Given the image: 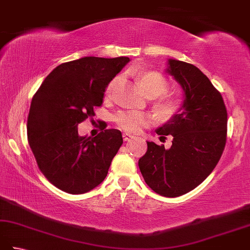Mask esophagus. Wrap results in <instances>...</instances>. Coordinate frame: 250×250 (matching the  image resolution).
<instances>
[{
	"label": "esophagus",
	"instance_id": "34e87169",
	"mask_svg": "<svg viewBox=\"0 0 250 250\" xmlns=\"http://www.w3.org/2000/svg\"><path fill=\"white\" fill-rule=\"evenodd\" d=\"M122 137H124L125 141H129V140L132 139V137H133V136H132V135L129 134V133H126V132H125L124 135H122Z\"/></svg>",
	"mask_w": 250,
	"mask_h": 250
}]
</instances>
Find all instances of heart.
Wrapping results in <instances>:
<instances>
[{
	"label": "heart",
	"mask_w": 250,
	"mask_h": 250,
	"mask_svg": "<svg viewBox=\"0 0 250 250\" xmlns=\"http://www.w3.org/2000/svg\"><path fill=\"white\" fill-rule=\"evenodd\" d=\"M139 82L147 97L156 98L166 93L169 88L167 78L157 71H145L139 74ZM119 83V77H116L106 88L105 94L110 98ZM183 102L175 97H161L153 103L157 116L163 121L173 119L182 110ZM117 125L128 133H139L152 124V116L146 111L125 110L115 116Z\"/></svg>",
	"instance_id": "obj_1"
}]
</instances>
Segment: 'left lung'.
I'll use <instances>...</instances> for the list:
<instances>
[{"label": "left lung", "mask_w": 250, "mask_h": 250, "mask_svg": "<svg viewBox=\"0 0 250 250\" xmlns=\"http://www.w3.org/2000/svg\"><path fill=\"white\" fill-rule=\"evenodd\" d=\"M166 72L184 91L180 113L156 130L160 137L172 135V146L147 142L139 167L156 193L176 198L198 187L217 166L226 146L228 114L221 94L198 67L168 59Z\"/></svg>", "instance_id": "8db88e82"}]
</instances>
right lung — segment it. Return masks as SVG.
<instances>
[{"instance_id":"1","label":"right lung","mask_w":250,"mask_h":250,"mask_svg":"<svg viewBox=\"0 0 250 250\" xmlns=\"http://www.w3.org/2000/svg\"><path fill=\"white\" fill-rule=\"evenodd\" d=\"M129 62L128 57H83L62 63L34 94L29 144L42 173L57 188L83 194L105 179L124 143L121 132L103 129L94 137L79 136L77 126L94 116L106 87Z\"/></svg>"}]
</instances>
